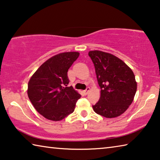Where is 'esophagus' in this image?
<instances>
[{
	"label": "esophagus",
	"instance_id": "34e87169",
	"mask_svg": "<svg viewBox=\"0 0 160 160\" xmlns=\"http://www.w3.org/2000/svg\"><path fill=\"white\" fill-rule=\"evenodd\" d=\"M90 88H87L86 90H83V94H85V95H87V94H88V92H89V91H90Z\"/></svg>",
	"mask_w": 160,
	"mask_h": 160
}]
</instances>
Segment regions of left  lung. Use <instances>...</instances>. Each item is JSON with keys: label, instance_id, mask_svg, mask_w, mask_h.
<instances>
[{"label": "left lung", "instance_id": "8db88e82", "mask_svg": "<svg viewBox=\"0 0 160 160\" xmlns=\"http://www.w3.org/2000/svg\"><path fill=\"white\" fill-rule=\"evenodd\" d=\"M101 97L93 105L95 113L106 118H115L123 113L133 101L137 82L132 70L112 54L90 51Z\"/></svg>", "mask_w": 160, "mask_h": 160}]
</instances>
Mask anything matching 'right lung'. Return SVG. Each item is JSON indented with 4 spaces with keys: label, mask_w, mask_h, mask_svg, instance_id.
Segmentation results:
<instances>
[{
    "label": "right lung",
    "mask_w": 160,
    "mask_h": 160,
    "mask_svg": "<svg viewBox=\"0 0 160 160\" xmlns=\"http://www.w3.org/2000/svg\"><path fill=\"white\" fill-rule=\"evenodd\" d=\"M80 53L65 52L44 62L31 77L28 94L32 105L48 120L58 121L74 112L81 95L68 87V71Z\"/></svg>",
    "instance_id": "obj_1"
}]
</instances>
